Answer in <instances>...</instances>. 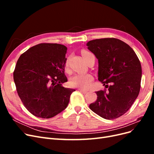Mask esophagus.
<instances>
[{
  "instance_id": "34e87169",
  "label": "esophagus",
  "mask_w": 154,
  "mask_h": 154,
  "mask_svg": "<svg viewBox=\"0 0 154 154\" xmlns=\"http://www.w3.org/2000/svg\"><path fill=\"white\" fill-rule=\"evenodd\" d=\"M78 90L80 91V92H82V93H83V94H86V93H87V92H88V91L85 90V89H82V88H79Z\"/></svg>"
}]
</instances>
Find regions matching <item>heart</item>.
Segmentation results:
<instances>
[{
  "mask_svg": "<svg viewBox=\"0 0 154 154\" xmlns=\"http://www.w3.org/2000/svg\"><path fill=\"white\" fill-rule=\"evenodd\" d=\"M82 56L83 58H85L87 55L91 54L86 51H82ZM68 62H66V66L67 67ZM93 80V76L91 74H76L74 75L70 80V85L74 87H78L81 88H88L91 85Z\"/></svg>",
  "mask_w": 154,
  "mask_h": 154,
  "instance_id": "heart-1",
  "label": "heart"
}]
</instances>
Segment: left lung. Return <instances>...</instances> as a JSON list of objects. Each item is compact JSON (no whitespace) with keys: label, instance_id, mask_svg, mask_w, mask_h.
I'll return each instance as SVG.
<instances>
[{"label":"left lung","instance_id":"left-lung-1","mask_svg":"<svg viewBox=\"0 0 154 154\" xmlns=\"http://www.w3.org/2000/svg\"><path fill=\"white\" fill-rule=\"evenodd\" d=\"M87 49L98 60V80L108 90L97 91V98L89 108L106 119L118 118L127 112L140 91L142 69L134 51L114 38L91 40Z\"/></svg>","mask_w":154,"mask_h":154}]
</instances>
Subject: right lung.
<instances>
[{
	"instance_id": "add662e5",
	"label": "right lung",
	"mask_w": 154,
	"mask_h": 154,
	"mask_svg": "<svg viewBox=\"0 0 154 154\" xmlns=\"http://www.w3.org/2000/svg\"><path fill=\"white\" fill-rule=\"evenodd\" d=\"M66 46L39 44L18 58L13 72L17 91L23 104L36 117L51 118L67 108L75 89L65 88Z\"/></svg>"
}]
</instances>
